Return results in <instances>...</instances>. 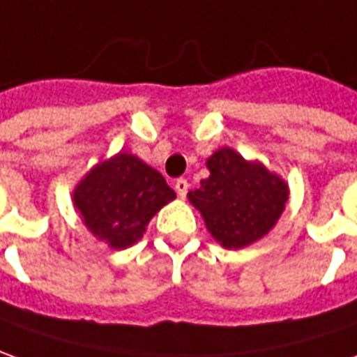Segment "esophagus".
I'll return each mask as SVG.
<instances>
[{"mask_svg":"<svg viewBox=\"0 0 357 357\" xmlns=\"http://www.w3.org/2000/svg\"><path fill=\"white\" fill-rule=\"evenodd\" d=\"M188 189H189L188 179H183V178L176 179V191H178L179 197H185V195H188Z\"/></svg>","mask_w":357,"mask_h":357,"instance_id":"obj_1","label":"esophagus"}]
</instances>
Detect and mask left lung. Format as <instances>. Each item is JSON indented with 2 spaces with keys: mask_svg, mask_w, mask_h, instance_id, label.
<instances>
[{
  "mask_svg": "<svg viewBox=\"0 0 357 357\" xmlns=\"http://www.w3.org/2000/svg\"><path fill=\"white\" fill-rule=\"evenodd\" d=\"M209 178L201 179L189 201L203 215L209 232L225 248H244L275 225L287 203V185L261 164L246 162L230 148L207 160Z\"/></svg>",
  "mask_w": 357,
  "mask_h": 357,
  "instance_id": "obj_1",
  "label": "left lung"
}]
</instances>
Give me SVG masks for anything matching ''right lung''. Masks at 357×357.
Wrapping results in <instances>:
<instances>
[{
  "mask_svg": "<svg viewBox=\"0 0 357 357\" xmlns=\"http://www.w3.org/2000/svg\"><path fill=\"white\" fill-rule=\"evenodd\" d=\"M172 199L176 193L162 174L125 152L91 169L74 191L87 229L113 248L135 244Z\"/></svg>",
  "mask_w": 357,
  "mask_h": 357,
  "instance_id": "right-lung-1",
  "label": "right lung"
}]
</instances>
